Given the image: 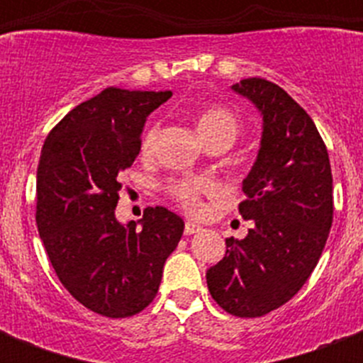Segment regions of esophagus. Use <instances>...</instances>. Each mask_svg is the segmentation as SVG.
Returning a JSON list of instances; mask_svg holds the SVG:
<instances>
[{
    "instance_id": "1",
    "label": "esophagus",
    "mask_w": 363,
    "mask_h": 363,
    "mask_svg": "<svg viewBox=\"0 0 363 363\" xmlns=\"http://www.w3.org/2000/svg\"><path fill=\"white\" fill-rule=\"evenodd\" d=\"M199 232H201V226L196 224V222H186V224H184V233H186V235H194V233Z\"/></svg>"
}]
</instances>
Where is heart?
<instances>
[{"mask_svg": "<svg viewBox=\"0 0 363 363\" xmlns=\"http://www.w3.org/2000/svg\"><path fill=\"white\" fill-rule=\"evenodd\" d=\"M239 118L228 107H207L198 116V131L205 143L213 139H228L232 141L239 133ZM160 137V124L152 122L141 135V154L150 156L156 148ZM213 190V182L205 179H173L165 184V192L173 198L182 209L188 213H198L201 209V196Z\"/></svg>", "mask_w": 363, "mask_h": 363, "instance_id": "1", "label": "heart"}]
</instances>
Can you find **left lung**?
<instances>
[{
    "mask_svg": "<svg viewBox=\"0 0 363 363\" xmlns=\"http://www.w3.org/2000/svg\"><path fill=\"white\" fill-rule=\"evenodd\" d=\"M232 88L264 118L239 203L252 228L241 241L226 239V256L209 267L207 286L226 313L256 318L292 299L318 264L333 220L332 167L313 118L281 86L252 77Z\"/></svg>",
    "mask_w": 363,
    "mask_h": 363,
    "instance_id": "obj_1",
    "label": "left lung"
}]
</instances>
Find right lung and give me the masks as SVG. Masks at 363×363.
I'll return each mask as SVG.
<instances>
[{"mask_svg": "<svg viewBox=\"0 0 363 363\" xmlns=\"http://www.w3.org/2000/svg\"><path fill=\"white\" fill-rule=\"evenodd\" d=\"M171 92L105 88L54 125L37 165L35 222L60 282L86 309L109 318L141 313L158 294L164 264L184 222L147 207L143 228L115 209L121 173L141 150L147 116Z\"/></svg>", "mask_w": 363, "mask_h": 363, "instance_id": "1", "label": "right lung"}]
</instances>
